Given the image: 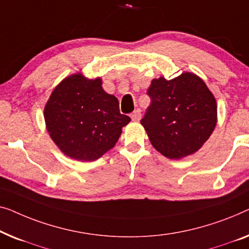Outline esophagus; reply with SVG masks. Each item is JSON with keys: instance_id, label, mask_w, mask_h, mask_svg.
Listing matches in <instances>:
<instances>
[{"instance_id": "34e87169", "label": "esophagus", "mask_w": 249, "mask_h": 249, "mask_svg": "<svg viewBox=\"0 0 249 249\" xmlns=\"http://www.w3.org/2000/svg\"><path fill=\"white\" fill-rule=\"evenodd\" d=\"M131 118H132L133 122L140 121V118H141V110L136 109V110L133 111V113L131 114Z\"/></svg>"}]
</instances>
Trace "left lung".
Instances as JSON below:
<instances>
[{"label":"left lung","instance_id":"obj_1","mask_svg":"<svg viewBox=\"0 0 249 249\" xmlns=\"http://www.w3.org/2000/svg\"><path fill=\"white\" fill-rule=\"evenodd\" d=\"M151 98L141 124L153 148L168 159L194 155L208 141L218 122L213 93L192 72L177 78L153 79Z\"/></svg>","mask_w":249,"mask_h":249}]
</instances>
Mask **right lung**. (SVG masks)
Returning a JSON list of instances; mask_svg holds the SVG:
<instances>
[{"label":"right lung","instance_id":"1","mask_svg":"<svg viewBox=\"0 0 249 249\" xmlns=\"http://www.w3.org/2000/svg\"><path fill=\"white\" fill-rule=\"evenodd\" d=\"M101 78L78 72L63 79L44 108L48 134L69 158L94 161L113 149L131 118L117 98L103 89Z\"/></svg>","mask_w":249,"mask_h":249}]
</instances>
